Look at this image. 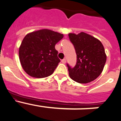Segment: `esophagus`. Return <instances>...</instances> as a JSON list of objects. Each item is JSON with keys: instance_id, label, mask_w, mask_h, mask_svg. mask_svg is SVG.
Instances as JSON below:
<instances>
[{"instance_id": "34e87169", "label": "esophagus", "mask_w": 121, "mask_h": 121, "mask_svg": "<svg viewBox=\"0 0 121 121\" xmlns=\"http://www.w3.org/2000/svg\"><path fill=\"white\" fill-rule=\"evenodd\" d=\"M61 63H63V64L66 63V59H65V58H64V59L62 60Z\"/></svg>"}]
</instances>
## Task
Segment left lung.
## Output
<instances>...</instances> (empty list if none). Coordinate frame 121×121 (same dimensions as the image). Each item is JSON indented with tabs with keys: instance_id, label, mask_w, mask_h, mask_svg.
<instances>
[{
	"instance_id": "left-lung-1",
	"label": "left lung",
	"mask_w": 121,
	"mask_h": 121,
	"mask_svg": "<svg viewBox=\"0 0 121 121\" xmlns=\"http://www.w3.org/2000/svg\"><path fill=\"white\" fill-rule=\"evenodd\" d=\"M77 54V63L71 68L68 65L69 77L79 83L94 80L102 72L107 60L104 47L98 39L85 32L69 33Z\"/></svg>"
}]
</instances>
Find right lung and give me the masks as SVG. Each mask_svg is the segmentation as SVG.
<instances>
[{"mask_svg": "<svg viewBox=\"0 0 121 121\" xmlns=\"http://www.w3.org/2000/svg\"><path fill=\"white\" fill-rule=\"evenodd\" d=\"M63 38V34L49 29L26 35L19 49L20 62L24 71L35 78L52 75L60 62L55 46Z\"/></svg>", "mask_w": 121, "mask_h": 121, "instance_id": "1", "label": "right lung"}]
</instances>
